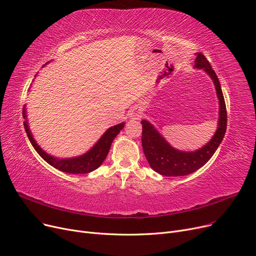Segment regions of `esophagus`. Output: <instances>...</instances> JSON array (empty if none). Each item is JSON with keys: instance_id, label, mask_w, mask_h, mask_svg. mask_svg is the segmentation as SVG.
I'll return each mask as SVG.
<instances>
[{"instance_id": "esophagus-1", "label": "esophagus", "mask_w": 256, "mask_h": 256, "mask_svg": "<svg viewBox=\"0 0 256 256\" xmlns=\"http://www.w3.org/2000/svg\"><path fill=\"white\" fill-rule=\"evenodd\" d=\"M130 119H132V120H137V119H139V118L141 117V113H140L139 111L135 110V111H132V112H130Z\"/></svg>"}]
</instances>
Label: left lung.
<instances>
[{
    "label": "left lung",
    "instance_id": "left-lung-1",
    "mask_svg": "<svg viewBox=\"0 0 256 256\" xmlns=\"http://www.w3.org/2000/svg\"><path fill=\"white\" fill-rule=\"evenodd\" d=\"M195 56L194 68L202 70L212 78L216 89L219 100L218 126L206 144L196 150L186 152L174 148L152 124L143 119L142 147L145 158L152 169L164 176H184L202 167L217 150L226 132L227 113L219 78L202 54L196 52Z\"/></svg>",
    "mask_w": 256,
    "mask_h": 256
}]
</instances>
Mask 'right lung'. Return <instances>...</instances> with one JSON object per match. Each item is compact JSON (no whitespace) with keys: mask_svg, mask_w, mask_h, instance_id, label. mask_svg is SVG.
<instances>
[{"mask_svg":"<svg viewBox=\"0 0 256 256\" xmlns=\"http://www.w3.org/2000/svg\"><path fill=\"white\" fill-rule=\"evenodd\" d=\"M48 62L46 64H48ZM44 64V67L46 65ZM22 116H24V126L26 132V136H28L32 146L35 148V150L38 152V154L42 156L46 163H48L50 166L55 167L56 169L70 173V174H86L89 172H92L96 169H98L102 163L104 158H106L109 150L111 148V145L113 140L116 138V136L120 132V130L124 128L126 122H121L119 124H116L114 126H111L108 128L102 137L96 141L91 148L86 152L85 154L74 156V158H57L52 154H48L46 152L42 147L38 145L36 140L33 137V134L30 130L29 122H28V117H26V104L24 106L22 110Z\"/></svg>","mask_w":256,"mask_h":256,"instance_id":"obj_1","label":"right lung"}]
</instances>
